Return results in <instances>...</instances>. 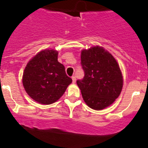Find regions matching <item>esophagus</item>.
<instances>
[{"label":"esophagus","instance_id":"esophagus-1","mask_svg":"<svg viewBox=\"0 0 148 148\" xmlns=\"http://www.w3.org/2000/svg\"><path fill=\"white\" fill-rule=\"evenodd\" d=\"M71 79H72L73 83H75V82H76V77H75V76H72V77H71Z\"/></svg>","mask_w":148,"mask_h":148}]
</instances>
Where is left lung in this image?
Instances as JSON below:
<instances>
[{
	"label": "left lung",
	"mask_w": 148,
	"mask_h": 148,
	"mask_svg": "<svg viewBox=\"0 0 148 148\" xmlns=\"http://www.w3.org/2000/svg\"><path fill=\"white\" fill-rule=\"evenodd\" d=\"M83 79L77 80L82 98L91 109L106 108L120 96L123 76L112 55L101 47H93L81 52Z\"/></svg>",
	"instance_id": "obj_1"
}]
</instances>
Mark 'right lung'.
<instances>
[{
	"mask_svg": "<svg viewBox=\"0 0 148 148\" xmlns=\"http://www.w3.org/2000/svg\"><path fill=\"white\" fill-rule=\"evenodd\" d=\"M58 52L45 49L34 56L26 66L23 84L27 94L42 104L58 100L72 82L66 74L65 67L58 61Z\"/></svg>",
	"mask_w": 148,
	"mask_h": 148,
	"instance_id": "1",
	"label": "right lung"
}]
</instances>
